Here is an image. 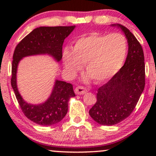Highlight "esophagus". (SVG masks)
<instances>
[{"mask_svg": "<svg viewBox=\"0 0 156 156\" xmlns=\"http://www.w3.org/2000/svg\"><path fill=\"white\" fill-rule=\"evenodd\" d=\"M75 92H76V94H83L87 92V89H86L85 87L79 86V87H76V88L75 89Z\"/></svg>", "mask_w": 156, "mask_h": 156, "instance_id": "34e87169", "label": "esophagus"}]
</instances>
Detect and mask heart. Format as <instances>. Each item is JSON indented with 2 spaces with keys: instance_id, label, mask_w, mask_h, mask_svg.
Instances as JSON below:
<instances>
[{
  "instance_id": "obj_1",
  "label": "heart",
  "mask_w": 156,
  "mask_h": 156,
  "mask_svg": "<svg viewBox=\"0 0 156 156\" xmlns=\"http://www.w3.org/2000/svg\"><path fill=\"white\" fill-rule=\"evenodd\" d=\"M127 54V41L121 34L92 33L74 42L72 49L64 48L63 62L68 74L74 76L84 64L87 79L101 83L120 69Z\"/></svg>"
}]
</instances>
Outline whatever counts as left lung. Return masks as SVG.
I'll list each match as a JSON object with an SVG mask.
<instances>
[{"label": "left lung", "instance_id": "8db88e82", "mask_svg": "<svg viewBox=\"0 0 156 156\" xmlns=\"http://www.w3.org/2000/svg\"><path fill=\"white\" fill-rule=\"evenodd\" d=\"M128 40V52L121 69L106 83L100 87L97 102L89 110V115L98 124L114 125L129 117L135 108L145 85L144 52L135 36L120 24Z\"/></svg>", "mask_w": 156, "mask_h": 156}]
</instances>
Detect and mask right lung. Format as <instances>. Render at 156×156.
Masks as SVG:
<instances>
[{
	"label": "right lung",
	"instance_id": "right-lung-1",
	"mask_svg": "<svg viewBox=\"0 0 156 156\" xmlns=\"http://www.w3.org/2000/svg\"><path fill=\"white\" fill-rule=\"evenodd\" d=\"M76 28L73 26L39 27L28 34L15 48L12 65V83L16 98L25 116L34 122L49 126L59 122L68 111V101L76 96L73 85L55 80L49 98L44 103L31 104L25 101L17 85L19 62L24 57L36 55H49L57 62L62 58L64 41Z\"/></svg>",
	"mask_w": 156,
	"mask_h": 156
}]
</instances>
